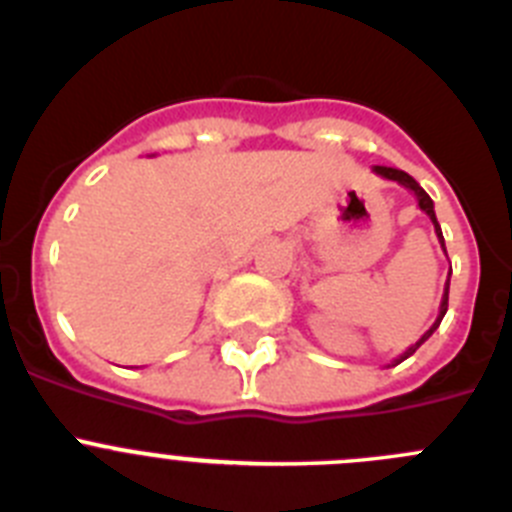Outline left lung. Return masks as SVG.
<instances>
[{"mask_svg": "<svg viewBox=\"0 0 512 512\" xmlns=\"http://www.w3.org/2000/svg\"><path fill=\"white\" fill-rule=\"evenodd\" d=\"M374 174H379V176H382V179H390V182H397V184H400V187H405V189H408V192L415 194V200H418V207L425 212V215L431 217L433 230H436V235H438V243H441V248H443V251H446V243H443L441 225H438L436 210H433V200H431V197H428V194H425V189L420 187L418 182H415L413 176L405 174V171H400V169H392V166H374ZM446 310H449V279H446V287H443L441 305H438V315H436V320H433L431 328L425 330L423 336H420L418 341L413 343V346L405 348V351H402V354L397 356V359L392 361V364H387V366H397V364H402V361H405V359H410V356H413L415 351H418V348L423 346V343L428 341V338H431L433 333H436V328H438V325H441V320H443V315H446Z\"/></svg>", "mask_w": 512, "mask_h": 512, "instance_id": "1", "label": "left lung"}]
</instances>
